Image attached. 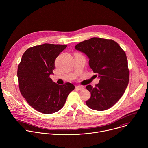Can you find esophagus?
I'll use <instances>...</instances> for the list:
<instances>
[{"label":"esophagus","mask_w":148,"mask_h":148,"mask_svg":"<svg viewBox=\"0 0 148 148\" xmlns=\"http://www.w3.org/2000/svg\"><path fill=\"white\" fill-rule=\"evenodd\" d=\"M76 89L78 90H82L84 89V87L83 86H78L76 87Z\"/></svg>","instance_id":"esophagus-1"}]
</instances>
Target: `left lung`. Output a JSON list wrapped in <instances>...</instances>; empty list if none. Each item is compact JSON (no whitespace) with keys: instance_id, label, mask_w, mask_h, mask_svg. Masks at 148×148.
Here are the masks:
<instances>
[{"instance_id":"8db88e82","label":"left lung","mask_w":148,"mask_h":148,"mask_svg":"<svg viewBox=\"0 0 148 148\" xmlns=\"http://www.w3.org/2000/svg\"><path fill=\"white\" fill-rule=\"evenodd\" d=\"M75 49L88 57L90 68L100 79L95 87H86L91 93L87 105L96 111L110 108L128 85L130 71L125 53L115 41L98 37L81 42Z\"/></svg>"}]
</instances>
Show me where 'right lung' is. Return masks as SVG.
I'll return each instance as SVG.
<instances>
[{"mask_svg":"<svg viewBox=\"0 0 148 148\" xmlns=\"http://www.w3.org/2000/svg\"><path fill=\"white\" fill-rule=\"evenodd\" d=\"M67 46L46 43L30 47L23 54L18 66L21 94L32 107L43 114L60 110L75 88L71 83L58 85L50 78L56 58Z\"/></svg>","mask_w":148,"mask_h":148,"instance_id":"right-lung-1","label":"right lung"}]
</instances>
